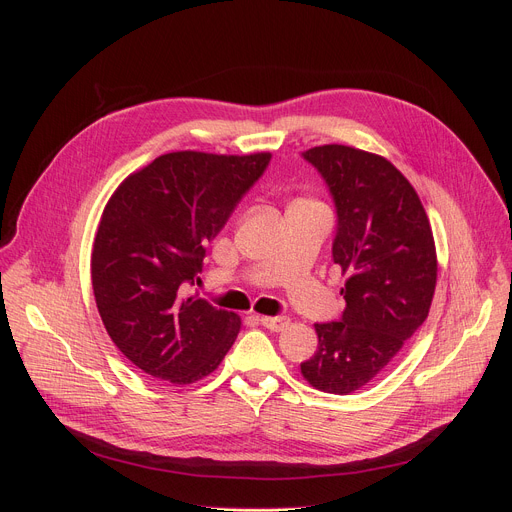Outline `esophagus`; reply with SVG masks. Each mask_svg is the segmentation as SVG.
Masks as SVG:
<instances>
[{
    "label": "esophagus",
    "mask_w": 512,
    "mask_h": 512,
    "mask_svg": "<svg viewBox=\"0 0 512 512\" xmlns=\"http://www.w3.org/2000/svg\"><path fill=\"white\" fill-rule=\"evenodd\" d=\"M259 321H261L263 328L272 330V332H282V330H286L288 324H290V319H288L286 315H276V317L265 315V317H261Z\"/></svg>",
    "instance_id": "1"
}]
</instances>
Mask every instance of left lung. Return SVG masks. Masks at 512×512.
Masks as SVG:
<instances>
[{
    "label": "left lung",
    "instance_id": "left-lung-1",
    "mask_svg": "<svg viewBox=\"0 0 512 512\" xmlns=\"http://www.w3.org/2000/svg\"><path fill=\"white\" fill-rule=\"evenodd\" d=\"M303 157L330 188L338 218L332 257L348 280L342 317L315 324L317 351L301 373L321 392L351 394L427 319L438 278L434 234L415 188L386 157L346 145Z\"/></svg>",
    "mask_w": 512,
    "mask_h": 512
}]
</instances>
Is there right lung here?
<instances>
[{"instance_id": "obj_1", "label": "right lung", "mask_w": 512, "mask_h": 512, "mask_svg": "<svg viewBox=\"0 0 512 512\" xmlns=\"http://www.w3.org/2000/svg\"><path fill=\"white\" fill-rule=\"evenodd\" d=\"M272 153L176 151L130 174L107 201L91 280L103 326L122 355L153 378L193 384L218 369L240 317L188 297L207 242L261 178Z\"/></svg>"}]
</instances>
